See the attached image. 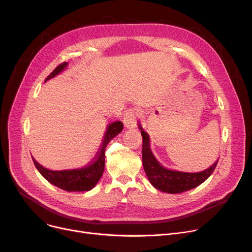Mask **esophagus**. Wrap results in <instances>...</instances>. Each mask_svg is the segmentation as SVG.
Here are the masks:
<instances>
[{"instance_id":"34e87169","label":"esophagus","mask_w":252,"mask_h":252,"mask_svg":"<svg viewBox=\"0 0 252 252\" xmlns=\"http://www.w3.org/2000/svg\"><path fill=\"white\" fill-rule=\"evenodd\" d=\"M138 111L136 109H128L124 115V124L126 128H135L137 126Z\"/></svg>"}]
</instances>
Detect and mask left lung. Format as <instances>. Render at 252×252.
I'll return each mask as SVG.
<instances>
[{
	"instance_id": "left-lung-1",
	"label": "left lung",
	"mask_w": 252,
	"mask_h": 252,
	"mask_svg": "<svg viewBox=\"0 0 252 252\" xmlns=\"http://www.w3.org/2000/svg\"><path fill=\"white\" fill-rule=\"evenodd\" d=\"M138 127L143 138L142 158L144 170L155 189L169 194L182 193L199 186L214 173L219 160L199 173H185L163 166L156 159L150 149V137L148 133L144 130L140 124H138Z\"/></svg>"
}]
</instances>
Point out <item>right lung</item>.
<instances>
[{
    "mask_svg": "<svg viewBox=\"0 0 252 252\" xmlns=\"http://www.w3.org/2000/svg\"><path fill=\"white\" fill-rule=\"evenodd\" d=\"M68 63L64 62L57 66V68L53 71L46 79L55 77L56 75L63 72L67 68ZM124 125L122 122H115L110 124L107 126V130L104 135V139L101 145V148L95 157V159L89 164H86L83 167L72 168V169H62V170H52L44 167L39 164L32 157L33 163L41 174L49 183L54 186L67 192H83L90 191L94 188L98 182L100 181L103 171L105 168V148L107 144L116 137L119 133H122Z\"/></svg>",
    "mask_w": 252,
    "mask_h": 252,
    "instance_id": "right-lung-1",
    "label": "right lung"
}]
</instances>
